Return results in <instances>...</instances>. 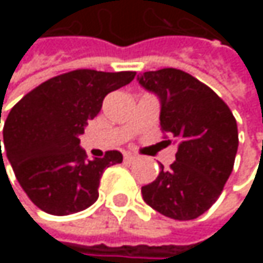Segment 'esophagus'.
Listing matches in <instances>:
<instances>
[{"label":"esophagus","instance_id":"esophagus-1","mask_svg":"<svg viewBox=\"0 0 263 263\" xmlns=\"http://www.w3.org/2000/svg\"><path fill=\"white\" fill-rule=\"evenodd\" d=\"M137 157L134 155V154H131V152H125V160L126 161H132V160H135Z\"/></svg>","mask_w":263,"mask_h":263}]
</instances>
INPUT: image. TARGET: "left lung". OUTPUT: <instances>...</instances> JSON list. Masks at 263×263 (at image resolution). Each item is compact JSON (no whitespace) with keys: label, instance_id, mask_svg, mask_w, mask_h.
Wrapping results in <instances>:
<instances>
[{"label":"left lung","instance_id":"1","mask_svg":"<svg viewBox=\"0 0 263 263\" xmlns=\"http://www.w3.org/2000/svg\"><path fill=\"white\" fill-rule=\"evenodd\" d=\"M138 82L161 100L163 134L178 140L177 161L169 171L161 164L155 181L141 187L143 199L167 218L195 219L216 202L233 171L236 119L212 88L183 70L146 71Z\"/></svg>","mask_w":263,"mask_h":263}]
</instances>
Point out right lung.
I'll list each match as a JSON object with an SVG mask.
<instances>
[{"mask_svg":"<svg viewBox=\"0 0 263 263\" xmlns=\"http://www.w3.org/2000/svg\"><path fill=\"white\" fill-rule=\"evenodd\" d=\"M134 78L135 71L74 70L45 80L12 108L3 129L4 152L36 207L65 216L97 201L103 171L122 163L123 155L106 151L103 158L88 160L79 135L106 94Z\"/></svg>","mask_w":263,"mask_h":263,"instance_id":"right-lung-1","label":"right lung"}]
</instances>
